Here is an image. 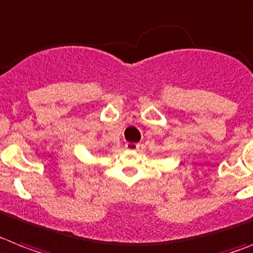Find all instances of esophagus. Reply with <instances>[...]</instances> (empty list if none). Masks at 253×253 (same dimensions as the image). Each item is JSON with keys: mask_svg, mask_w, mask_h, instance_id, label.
<instances>
[{"mask_svg": "<svg viewBox=\"0 0 253 253\" xmlns=\"http://www.w3.org/2000/svg\"><path fill=\"white\" fill-rule=\"evenodd\" d=\"M125 148L129 151H135L139 148V143H130V142H128V143L125 144Z\"/></svg>", "mask_w": 253, "mask_h": 253, "instance_id": "34e87169", "label": "esophagus"}]
</instances>
